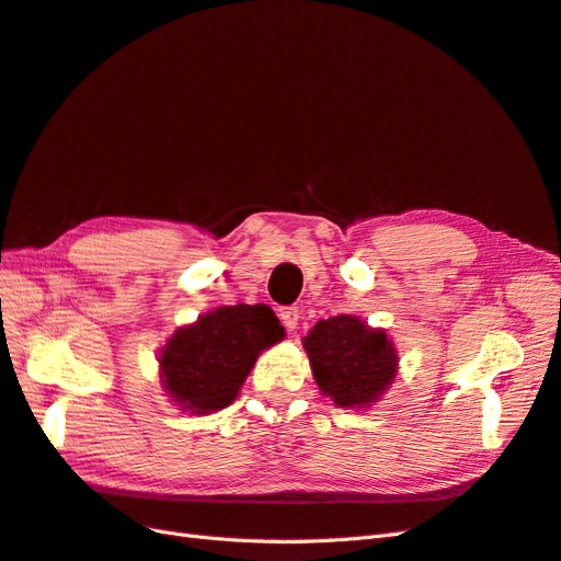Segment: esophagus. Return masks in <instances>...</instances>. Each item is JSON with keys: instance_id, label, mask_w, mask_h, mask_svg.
Returning a JSON list of instances; mask_svg holds the SVG:
<instances>
[{"instance_id": "1", "label": "esophagus", "mask_w": 561, "mask_h": 561, "mask_svg": "<svg viewBox=\"0 0 561 561\" xmlns=\"http://www.w3.org/2000/svg\"><path fill=\"white\" fill-rule=\"evenodd\" d=\"M279 319L282 324L289 329V331H296L298 329V322H300V310L298 308H282L279 310Z\"/></svg>"}]
</instances>
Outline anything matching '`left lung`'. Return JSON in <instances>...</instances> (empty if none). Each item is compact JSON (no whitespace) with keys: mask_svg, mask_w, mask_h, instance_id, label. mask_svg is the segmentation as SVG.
<instances>
[{"mask_svg":"<svg viewBox=\"0 0 561 561\" xmlns=\"http://www.w3.org/2000/svg\"><path fill=\"white\" fill-rule=\"evenodd\" d=\"M302 347L317 388L341 409L374 407L397 378L399 355L386 329H374L355 314L317 322Z\"/></svg>","mask_w":561,"mask_h":561,"instance_id":"1","label":"left lung"}]
</instances>
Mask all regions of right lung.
<instances>
[{"instance_id":"add662e5","label":"right lung","mask_w":561,"mask_h":561,"mask_svg":"<svg viewBox=\"0 0 561 561\" xmlns=\"http://www.w3.org/2000/svg\"><path fill=\"white\" fill-rule=\"evenodd\" d=\"M282 339L284 327L263 302L204 312L159 350V386L181 411H220L234 402L261 352Z\"/></svg>"}]
</instances>
